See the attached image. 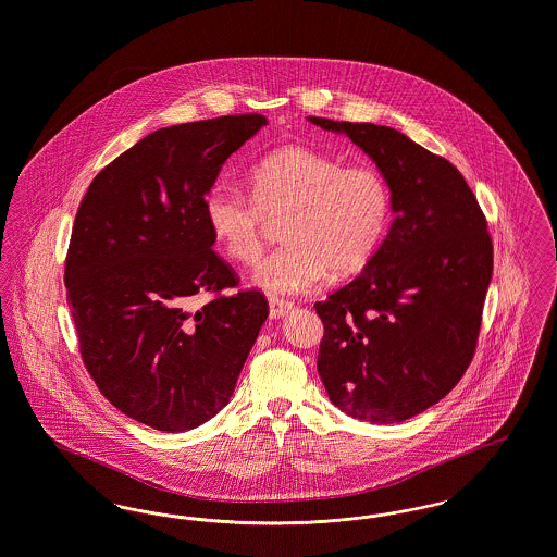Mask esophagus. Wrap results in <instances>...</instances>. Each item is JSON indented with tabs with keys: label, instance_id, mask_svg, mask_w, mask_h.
I'll list each match as a JSON object with an SVG mask.
<instances>
[{
	"label": "esophagus",
	"instance_id": "obj_1",
	"mask_svg": "<svg viewBox=\"0 0 557 557\" xmlns=\"http://www.w3.org/2000/svg\"><path fill=\"white\" fill-rule=\"evenodd\" d=\"M290 311L292 302H288V300H282V298H275V296L269 298V315H271V318H284V315H288Z\"/></svg>",
	"mask_w": 557,
	"mask_h": 557
}]
</instances>
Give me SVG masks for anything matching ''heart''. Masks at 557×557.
<instances>
[{
  "mask_svg": "<svg viewBox=\"0 0 557 557\" xmlns=\"http://www.w3.org/2000/svg\"><path fill=\"white\" fill-rule=\"evenodd\" d=\"M252 198L230 182L212 186L205 216L214 239L239 263L263 250L265 216L288 212L286 246L255 267L252 282L280 296L313 290L327 277L359 271L391 221V189L371 166H343L315 150L280 148L250 169Z\"/></svg>",
  "mask_w": 557,
  "mask_h": 557,
  "instance_id": "heart-1",
  "label": "heart"
}]
</instances>
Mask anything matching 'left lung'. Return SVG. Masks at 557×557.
I'll list each match as a JSON object with an SVG mask.
<instances>
[{"label":"left lung","mask_w":557,"mask_h":557,"mask_svg":"<svg viewBox=\"0 0 557 557\" xmlns=\"http://www.w3.org/2000/svg\"><path fill=\"white\" fill-rule=\"evenodd\" d=\"M307 119L375 162L395 212L361 273L315 305L319 375L346 416L403 422L449 395L474 357L493 275L486 219L449 160L405 133Z\"/></svg>","instance_id":"8db88e82"}]
</instances>
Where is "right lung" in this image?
<instances>
[{"mask_svg": "<svg viewBox=\"0 0 557 557\" xmlns=\"http://www.w3.org/2000/svg\"><path fill=\"white\" fill-rule=\"evenodd\" d=\"M263 114L146 135L104 166L75 216L64 269L83 363L125 416L162 432L214 418L269 315L214 252L205 198ZM218 296L196 310V293Z\"/></svg>", "mask_w": 557, "mask_h": 557, "instance_id": "right-lung-1", "label": "right lung"}]
</instances>
